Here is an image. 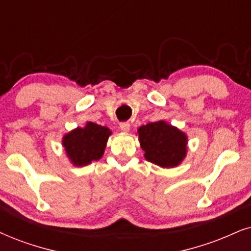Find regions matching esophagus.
<instances>
[{
	"label": "esophagus",
	"mask_w": 251,
	"mask_h": 251,
	"mask_svg": "<svg viewBox=\"0 0 251 251\" xmlns=\"http://www.w3.org/2000/svg\"><path fill=\"white\" fill-rule=\"evenodd\" d=\"M119 127L122 131L124 132H128L129 131V123L128 122H123L119 124Z\"/></svg>",
	"instance_id": "34e87169"
}]
</instances>
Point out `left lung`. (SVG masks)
<instances>
[{"instance_id": "obj_1", "label": "left lung", "mask_w": 251, "mask_h": 251, "mask_svg": "<svg viewBox=\"0 0 251 251\" xmlns=\"http://www.w3.org/2000/svg\"><path fill=\"white\" fill-rule=\"evenodd\" d=\"M141 148L149 162L163 168L178 166L186 154V135L166 122L149 123L138 129Z\"/></svg>"}]
</instances>
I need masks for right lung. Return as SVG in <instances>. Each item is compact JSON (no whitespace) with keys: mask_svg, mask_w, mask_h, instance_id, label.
<instances>
[{"mask_svg":"<svg viewBox=\"0 0 251 251\" xmlns=\"http://www.w3.org/2000/svg\"><path fill=\"white\" fill-rule=\"evenodd\" d=\"M111 131L89 122L85 127L76 128L65 135L62 144L75 166H87L102 157Z\"/></svg>","mask_w":251,"mask_h":251,"instance_id":"obj_1","label":"right lung"}]
</instances>
